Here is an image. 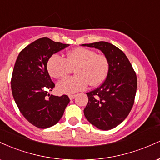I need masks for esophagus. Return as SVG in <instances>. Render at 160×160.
<instances>
[{
	"label": "esophagus",
	"instance_id": "34e87169",
	"mask_svg": "<svg viewBox=\"0 0 160 160\" xmlns=\"http://www.w3.org/2000/svg\"><path fill=\"white\" fill-rule=\"evenodd\" d=\"M75 96H76V95H68L69 98L71 99V100H72V99H74V98H75Z\"/></svg>",
	"mask_w": 160,
	"mask_h": 160
}]
</instances>
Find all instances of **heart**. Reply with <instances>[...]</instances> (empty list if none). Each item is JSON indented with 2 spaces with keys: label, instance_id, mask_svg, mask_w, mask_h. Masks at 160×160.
<instances>
[{
  "label": "heart",
  "instance_id": "obj_1",
  "mask_svg": "<svg viewBox=\"0 0 160 160\" xmlns=\"http://www.w3.org/2000/svg\"><path fill=\"white\" fill-rule=\"evenodd\" d=\"M47 71L53 78L58 79L75 68L74 77H68L57 83V91L62 94H73L85 89L89 83L98 86L107 78L110 62L104 55L96 54L92 49L78 47L69 51L67 58L53 54L47 62Z\"/></svg>",
  "mask_w": 160,
  "mask_h": 160
}]
</instances>
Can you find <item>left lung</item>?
I'll return each instance as SVG.
<instances>
[{"instance_id":"left-lung-1","label":"left lung","mask_w":160,"mask_h":160,"mask_svg":"<svg viewBox=\"0 0 160 160\" xmlns=\"http://www.w3.org/2000/svg\"><path fill=\"white\" fill-rule=\"evenodd\" d=\"M102 51L108 58L110 69L103 83L86 93L89 102L84 109L86 120L102 130L115 128L127 117L134 104L137 77L122 50L108 42L82 44Z\"/></svg>"}]
</instances>
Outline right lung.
<instances>
[{
	"instance_id": "1",
	"label": "right lung",
	"mask_w": 160,
	"mask_h": 160,
	"mask_svg": "<svg viewBox=\"0 0 160 160\" xmlns=\"http://www.w3.org/2000/svg\"><path fill=\"white\" fill-rule=\"evenodd\" d=\"M68 46L47 38H40L23 49L16 61L11 79L12 96L24 117L38 128L56 125L70 102L66 95L49 96L48 92L55 84L47 68L49 58Z\"/></svg>"
}]
</instances>
